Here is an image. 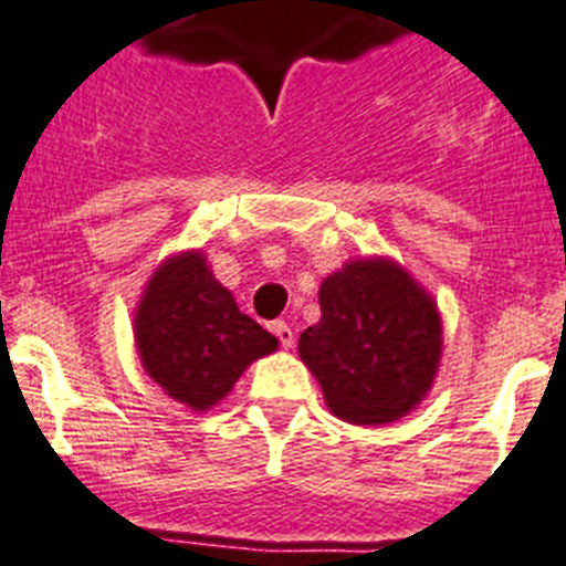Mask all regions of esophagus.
Masks as SVG:
<instances>
[{
	"instance_id": "obj_1",
	"label": "esophagus",
	"mask_w": 566,
	"mask_h": 566,
	"mask_svg": "<svg viewBox=\"0 0 566 566\" xmlns=\"http://www.w3.org/2000/svg\"><path fill=\"white\" fill-rule=\"evenodd\" d=\"M272 332L277 335V340H280V346H283V349H292L294 332H292V326H289V323H283V321L272 323Z\"/></svg>"
}]
</instances>
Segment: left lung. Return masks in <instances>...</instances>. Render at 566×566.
<instances>
[{
	"instance_id": "8db88e82",
	"label": "left lung",
	"mask_w": 566,
	"mask_h": 566,
	"mask_svg": "<svg viewBox=\"0 0 566 566\" xmlns=\"http://www.w3.org/2000/svg\"><path fill=\"white\" fill-rule=\"evenodd\" d=\"M441 315L432 294L389 258L349 260L321 283V321L297 340L326 407L380 427L412 412L438 375Z\"/></svg>"
}]
</instances>
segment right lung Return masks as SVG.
<instances>
[{"label": "right lung", "mask_w": 566, "mask_h": 566, "mask_svg": "<svg viewBox=\"0 0 566 566\" xmlns=\"http://www.w3.org/2000/svg\"><path fill=\"white\" fill-rule=\"evenodd\" d=\"M134 340L148 378L195 412L220 403L249 364L277 349V337L237 308L202 251L159 263L134 308Z\"/></svg>", "instance_id": "1"}]
</instances>
